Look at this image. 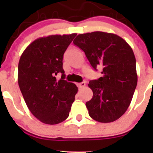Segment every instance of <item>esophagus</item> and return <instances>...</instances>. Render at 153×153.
I'll return each instance as SVG.
<instances>
[{
  "label": "esophagus",
  "instance_id": "obj_1",
  "mask_svg": "<svg viewBox=\"0 0 153 153\" xmlns=\"http://www.w3.org/2000/svg\"><path fill=\"white\" fill-rule=\"evenodd\" d=\"M77 85H78L79 88H83L85 85V82H81V83H78Z\"/></svg>",
  "mask_w": 153,
  "mask_h": 153
}]
</instances>
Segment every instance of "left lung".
<instances>
[{"mask_svg": "<svg viewBox=\"0 0 153 153\" xmlns=\"http://www.w3.org/2000/svg\"><path fill=\"white\" fill-rule=\"evenodd\" d=\"M73 43L84 51L94 70L102 68V76L88 83L93 93L85 103L89 116L100 123L118 120L128 108L137 85L132 49L118 35L100 31L78 35Z\"/></svg>", "mask_w": 153, "mask_h": 153, "instance_id": "left-lung-1", "label": "left lung"}]
</instances>
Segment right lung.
Returning <instances> with one entry per match:
<instances>
[{"label": "right lung", "instance_id": "add662e5", "mask_svg": "<svg viewBox=\"0 0 153 153\" xmlns=\"http://www.w3.org/2000/svg\"><path fill=\"white\" fill-rule=\"evenodd\" d=\"M52 35L39 37L21 56L18 83L27 106L42 123L56 125L70 114L78 88L65 80L62 59L67 48L76 36ZM62 74L59 81L55 76Z\"/></svg>", "mask_w": 153, "mask_h": 153}]
</instances>
